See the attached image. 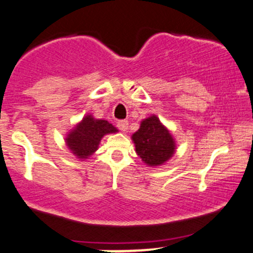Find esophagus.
I'll use <instances>...</instances> for the list:
<instances>
[{"instance_id":"esophagus-1","label":"esophagus","mask_w":253,"mask_h":253,"mask_svg":"<svg viewBox=\"0 0 253 253\" xmlns=\"http://www.w3.org/2000/svg\"><path fill=\"white\" fill-rule=\"evenodd\" d=\"M116 126H118V128L120 129V131L125 132V131H127V129H128V121L121 120V121L118 122V125H116Z\"/></svg>"}]
</instances>
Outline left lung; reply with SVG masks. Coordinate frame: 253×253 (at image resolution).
<instances>
[{
  "mask_svg": "<svg viewBox=\"0 0 253 253\" xmlns=\"http://www.w3.org/2000/svg\"><path fill=\"white\" fill-rule=\"evenodd\" d=\"M135 151L148 166H161L173 156L175 143L169 131L152 115L141 121L140 128L132 135Z\"/></svg>",
  "mask_w": 253,
  "mask_h": 253,
  "instance_id": "obj_1",
  "label": "left lung"
}]
</instances>
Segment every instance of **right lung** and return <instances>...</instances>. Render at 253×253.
<instances>
[{"instance_id":"right-lung-1","label":"right lung","mask_w":253,"mask_h":253,"mask_svg":"<svg viewBox=\"0 0 253 253\" xmlns=\"http://www.w3.org/2000/svg\"><path fill=\"white\" fill-rule=\"evenodd\" d=\"M118 129L105 120H96L91 115L85 116L66 138L68 148L78 158H87L98 148L102 137Z\"/></svg>"}]
</instances>
